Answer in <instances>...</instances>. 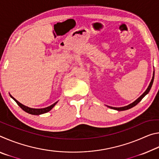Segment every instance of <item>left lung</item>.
Returning <instances> with one entry per match:
<instances>
[{
    "mask_svg": "<svg viewBox=\"0 0 159 159\" xmlns=\"http://www.w3.org/2000/svg\"><path fill=\"white\" fill-rule=\"evenodd\" d=\"M154 75H153L152 79V80H151V82L149 83V85L148 86V88H147V89L146 90V91H145V92L143 94H142V95L140 97H139V98L138 99H136V100L134 101V102H133V103H132V104H129V105H128V106L123 107H109V108H111V109H113L118 110V111H124V110L129 109L132 108V107H134L135 105H137V104H138L139 102L142 100V98H143L144 97L147 95V94L149 93V90L151 89V88H152V86L153 82H154Z\"/></svg>",
    "mask_w": 159,
    "mask_h": 159,
    "instance_id": "1",
    "label": "left lung"
}]
</instances>
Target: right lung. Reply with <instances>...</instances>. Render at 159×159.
<instances>
[{
	"mask_svg": "<svg viewBox=\"0 0 159 159\" xmlns=\"http://www.w3.org/2000/svg\"><path fill=\"white\" fill-rule=\"evenodd\" d=\"M10 97L14 99V100L16 102V103H17L19 106H20L21 109H23L24 111L29 113V114H33V115H39V114H44V113H47L49 111H50L51 109H52L54 106L56 104H57V102H55V103H54L53 104H52V105H50L49 107H45V108H43V109H33V108H29V107H26V106H25L23 105L22 104H21L20 102H19L17 99H15L13 97H12L11 95H10Z\"/></svg>",
	"mask_w": 159,
	"mask_h": 159,
	"instance_id": "1",
	"label": "right lung"
}]
</instances>
